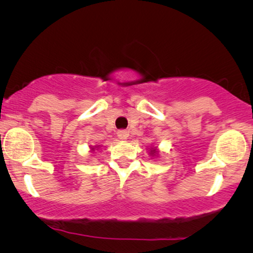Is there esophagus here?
<instances>
[{"mask_svg":"<svg viewBox=\"0 0 253 253\" xmlns=\"http://www.w3.org/2000/svg\"><path fill=\"white\" fill-rule=\"evenodd\" d=\"M117 137H119L121 140H126L127 137H129V132H127L126 130H119L117 131Z\"/></svg>","mask_w":253,"mask_h":253,"instance_id":"1","label":"esophagus"}]
</instances>
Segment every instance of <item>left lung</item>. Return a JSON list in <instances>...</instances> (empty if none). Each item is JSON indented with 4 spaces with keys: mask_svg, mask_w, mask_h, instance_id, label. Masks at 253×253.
Here are the masks:
<instances>
[{
    "mask_svg": "<svg viewBox=\"0 0 253 253\" xmlns=\"http://www.w3.org/2000/svg\"><path fill=\"white\" fill-rule=\"evenodd\" d=\"M150 154H151L153 158H158V157H159V151H158V148H157V147H151Z\"/></svg>",
    "mask_w": 253,
    "mask_h": 253,
    "instance_id": "left-lung-1",
    "label": "left lung"
}]
</instances>
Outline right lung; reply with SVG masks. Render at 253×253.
I'll return each mask as SVG.
<instances>
[{
  "instance_id": "right-lung-1",
  "label": "right lung",
  "mask_w": 253,
  "mask_h": 253,
  "mask_svg": "<svg viewBox=\"0 0 253 253\" xmlns=\"http://www.w3.org/2000/svg\"><path fill=\"white\" fill-rule=\"evenodd\" d=\"M100 146V145H98V146H91V151H94V150H98V147Z\"/></svg>"
}]
</instances>
